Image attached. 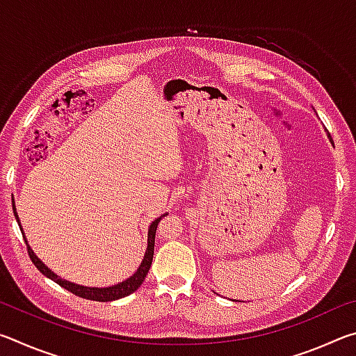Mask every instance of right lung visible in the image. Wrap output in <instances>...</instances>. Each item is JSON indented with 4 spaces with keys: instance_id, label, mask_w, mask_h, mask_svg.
<instances>
[{
    "instance_id": "1",
    "label": "right lung",
    "mask_w": 356,
    "mask_h": 356,
    "mask_svg": "<svg viewBox=\"0 0 356 356\" xmlns=\"http://www.w3.org/2000/svg\"><path fill=\"white\" fill-rule=\"evenodd\" d=\"M12 209H14V215H15V220L19 221V215L15 212V206L12 204ZM166 215V213H165ZM163 215V216H165ZM161 220L156 218L155 221H152V225L149 227V236H147V250H146V254H144L143 262L140 265V268L136 270L134 276H130L129 280H125L122 282H119L116 286H111V287H104V289H99V287H84V286H78L74 284V282H69L65 280L58 278V275H55L51 272L50 268L45 267L44 264H42L38 256L34 254L33 250L26 246L28 250V254L29 259H31L33 264L38 267L39 272L42 275H45L47 278H50L51 281L58 282L59 286L64 287L65 291L72 292L76 297H81V298H88V300H94V301H113V300H118V298H122V297H127V295L134 293L138 287L143 284L144 278H146V275L149 272L150 265H152V257H154V245H155V232H156V226H159V221ZM19 226H20V221H19ZM23 234V232H22Z\"/></svg>"
}]
</instances>
